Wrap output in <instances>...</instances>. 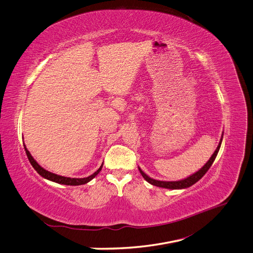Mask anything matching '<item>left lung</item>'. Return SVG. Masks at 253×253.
I'll list each match as a JSON object with an SVG mask.
<instances>
[{
	"mask_svg": "<svg viewBox=\"0 0 253 253\" xmlns=\"http://www.w3.org/2000/svg\"><path fill=\"white\" fill-rule=\"evenodd\" d=\"M221 140H223V136H221L220 138V141L217 145V148L215 150V152L213 153V155L210 157V159L207 162V164L202 168L201 170H198L197 172H195L194 174L190 175L189 177L182 179V180H178V181H162V180H156V179H153L151 177H149V176L145 174L140 168H138L142 177L147 180L148 182H150L151 185L153 186H156V187H159V188H165V189H172V190H175V189H186V188H189L192 185H194L195 182H197L198 180H200L203 176L207 173V171H208L210 169V167L212 166L213 162L215 160L216 156H217V153L219 151V148H220V144H221Z\"/></svg>",
	"mask_w": 253,
	"mask_h": 253,
	"instance_id": "8db88e82",
	"label": "left lung"
}]
</instances>
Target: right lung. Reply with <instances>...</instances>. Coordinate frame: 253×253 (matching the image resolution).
<instances>
[{"mask_svg": "<svg viewBox=\"0 0 253 253\" xmlns=\"http://www.w3.org/2000/svg\"><path fill=\"white\" fill-rule=\"evenodd\" d=\"M24 149H25V152H26V155L28 157V160L29 163L32 164V166L34 167V169L39 173L42 177L46 178L48 180H51V181H55L57 183H61V185H66V186H80V185H84V183H87L88 181H90L91 179H93L95 176L101 171L102 169V166L103 164L101 165V167L99 168V169L94 173L89 175L88 177H84V178H71V177H64V176H61V175H57L55 173H51L47 170L43 169V168L38 164L36 160L34 159V157L32 156V154H30L29 151L26 149V147L24 145Z\"/></svg>", "mask_w": 253, "mask_h": 253, "instance_id": "1", "label": "right lung"}]
</instances>
